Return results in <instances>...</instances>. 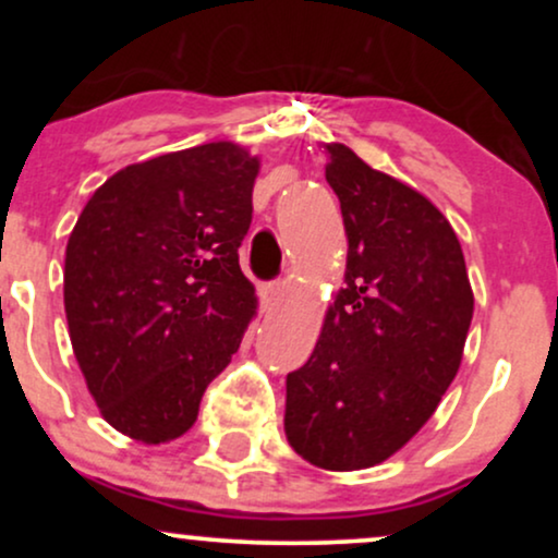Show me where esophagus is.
<instances>
[{
	"instance_id": "34e87169",
	"label": "esophagus",
	"mask_w": 558,
	"mask_h": 558,
	"mask_svg": "<svg viewBox=\"0 0 558 558\" xmlns=\"http://www.w3.org/2000/svg\"><path fill=\"white\" fill-rule=\"evenodd\" d=\"M283 293H286V288H283V283H280V280H272V283H262L259 286V296H262V301H265L267 310H272V306L278 304L280 299H283Z\"/></svg>"
}]
</instances>
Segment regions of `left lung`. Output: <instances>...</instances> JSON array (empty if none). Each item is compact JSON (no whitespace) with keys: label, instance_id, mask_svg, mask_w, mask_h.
<instances>
[{"label":"left lung","instance_id":"obj_1","mask_svg":"<svg viewBox=\"0 0 558 558\" xmlns=\"http://www.w3.org/2000/svg\"><path fill=\"white\" fill-rule=\"evenodd\" d=\"M349 241L310 362L286 377V438L310 464L367 470L401 451L459 373L475 312L462 243L417 189L323 144Z\"/></svg>","mask_w":558,"mask_h":558}]
</instances>
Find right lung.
<instances>
[{"label": "right lung", "mask_w": 558, "mask_h": 558, "mask_svg": "<svg viewBox=\"0 0 558 558\" xmlns=\"http://www.w3.org/2000/svg\"><path fill=\"white\" fill-rule=\"evenodd\" d=\"M257 175L259 157L235 141L128 165L70 233L73 354L101 417L138 444H170L194 425L257 317L239 265Z\"/></svg>", "instance_id": "add662e5"}]
</instances>
